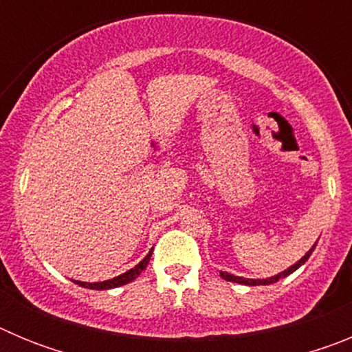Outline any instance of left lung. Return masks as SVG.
I'll return each instance as SVG.
<instances>
[{
	"label": "left lung",
	"mask_w": 352,
	"mask_h": 352,
	"mask_svg": "<svg viewBox=\"0 0 352 352\" xmlns=\"http://www.w3.org/2000/svg\"><path fill=\"white\" fill-rule=\"evenodd\" d=\"M316 245H317V243H316ZM316 245H314V247L310 248V250L307 252V254H305V256L301 257V259L298 261L296 264H292L291 268L284 270V272L278 273V275H275V276H270V278H263V280H256V278H243V276L231 275V273H227V272H220V276H222L223 280H227V282H236V284H245V285H270V284H273V282H278V280H280V278H285V276H287V275H291V273L296 272V270L300 268L301 264L307 263V261H309V257H310V254H312L314 248H316Z\"/></svg>",
	"instance_id": "1"
}]
</instances>
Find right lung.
I'll return each instance as SVG.
<instances>
[{
	"label": "right lung",
	"instance_id": "obj_1",
	"mask_svg": "<svg viewBox=\"0 0 352 352\" xmlns=\"http://www.w3.org/2000/svg\"><path fill=\"white\" fill-rule=\"evenodd\" d=\"M151 252L153 250H149L148 256H146L141 263L135 264L132 270H129V272L114 276V278H111V280L93 282V284H89V282H80V280H74V282H76V284H79L80 287L95 289V291H105V289H114V287H120V285H125V284H129V282L135 280V278H138V276L144 272L146 266H148V263H149V257H151Z\"/></svg>",
	"mask_w": 352,
	"mask_h": 352
}]
</instances>
